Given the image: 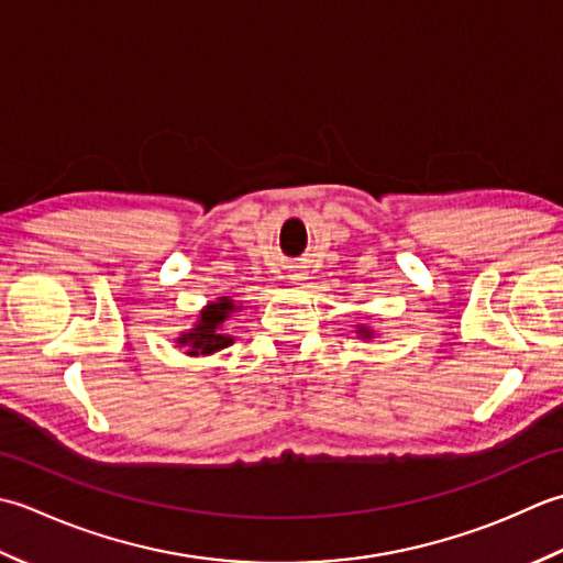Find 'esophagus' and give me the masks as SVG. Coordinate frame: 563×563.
Here are the masks:
<instances>
[{"instance_id": "1", "label": "esophagus", "mask_w": 563, "mask_h": 563, "mask_svg": "<svg viewBox=\"0 0 563 563\" xmlns=\"http://www.w3.org/2000/svg\"><path fill=\"white\" fill-rule=\"evenodd\" d=\"M303 282V274H294V284H301Z\"/></svg>"}]
</instances>
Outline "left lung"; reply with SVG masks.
I'll list each match as a JSON object with an SVG mask.
<instances>
[{
    "instance_id": "obj_1",
    "label": "left lung",
    "mask_w": 563,
    "mask_h": 563,
    "mask_svg": "<svg viewBox=\"0 0 563 563\" xmlns=\"http://www.w3.org/2000/svg\"><path fill=\"white\" fill-rule=\"evenodd\" d=\"M354 332H357V338H362V340H372L374 338V330L369 325H357V330H354Z\"/></svg>"
}]
</instances>
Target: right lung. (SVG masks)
<instances>
[{"instance_id":"1","label":"right lung","mask_w":563,"mask_h":563,"mask_svg":"<svg viewBox=\"0 0 563 563\" xmlns=\"http://www.w3.org/2000/svg\"><path fill=\"white\" fill-rule=\"evenodd\" d=\"M243 306H238L231 296H218L216 301L206 303L197 323H194L189 330L181 332L177 340L179 347H185L189 357H209V354L221 352L223 347L233 345V335H228L223 325L228 323L235 311H240Z\"/></svg>"}]
</instances>
